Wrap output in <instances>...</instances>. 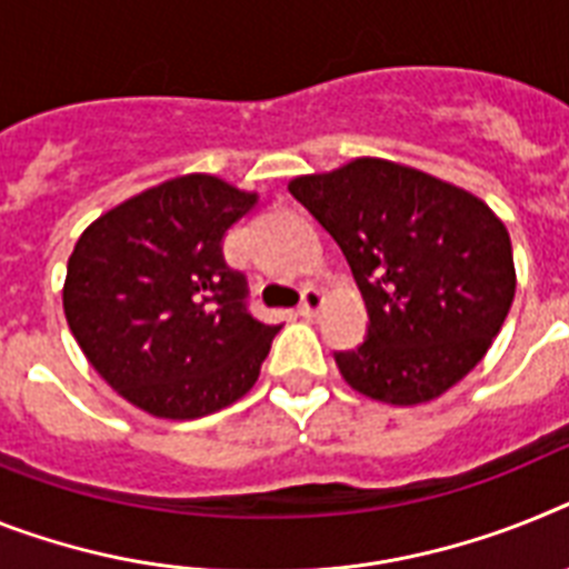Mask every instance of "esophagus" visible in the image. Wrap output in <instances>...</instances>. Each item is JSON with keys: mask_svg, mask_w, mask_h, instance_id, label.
Segmentation results:
<instances>
[{"mask_svg": "<svg viewBox=\"0 0 569 569\" xmlns=\"http://www.w3.org/2000/svg\"><path fill=\"white\" fill-rule=\"evenodd\" d=\"M321 307H323V292H321V289H315V286L303 289V298H300L298 312L303 315V318H315V315L321 312Z\"/></svg>", "mask_w": 569, "mask_h": 569, "instance_id": "esophagus-1", "label": "esophagus"}]
</instances>
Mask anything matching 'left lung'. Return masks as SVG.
<instances>
[{
    "instance_id": "left-lung-1",
    "label": "left lung",
    "mask_w": 569,
    "mask_h": 569,
    "mask_svg": "<svg viewBox=\"0 0 569 569\" xmlns=\"http://www.w3.org/2000/svg\"><path fill=\"white\" fill-rule=\"evenodd\" d=\"M289 193L338 242L365 298V341L336 352L350 388L419 405L475 370L515 298L512 242L477 196L381 159L300 176Z\"/></svg>"
}]
</instances>
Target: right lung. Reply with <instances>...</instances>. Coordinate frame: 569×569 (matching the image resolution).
I'll use <instances>...</instances> for the list:
<instances>
[{"label":"right lung","instance_id":"1","mask_svg":"<svg viewBox=\"0 0 569 569\" xmlns=\"http://www.w3.org/2000/svg\"><path fill=\"white\" fill-rule=\"evenodd\" d=\"M254 202L213 176H181L94 219L71 251V336L152 417H208L254 388L280 327L251 315L246 274L222 254Z\"/></svg>","mask_w":569,"mask_h":569}]
</instances>
